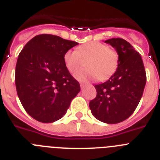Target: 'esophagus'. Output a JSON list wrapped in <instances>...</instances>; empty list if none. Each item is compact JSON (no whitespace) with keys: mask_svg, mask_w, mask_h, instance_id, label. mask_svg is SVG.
Returning a JSON list of instances; mask_svg holds the SVG:
<instances>
[{"mask_svg":"<svg viewBox=\"0 0 160 160\" xmlns=\"http://www.w3.org/2000/svg\"><path fill=\"white\" fill-rule=\"evenodd\" d=\"M86 83H83V82H82V83H80V87H81V89H84V87H86Z\"/></svg>","mask_w":160,"mask_h":160,"instance_id":"34e87169","label":"esophagus"}]
</instances>
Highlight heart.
I'll return each mask as SVG.
<instances>
[{"mask_svg": "<svg viewBox=\"0 0 160 160\" xmlns=\"http://www.w3.org/2000/svg\"><path fill=\"white\" fill-rule=\"evenodd\" d=\"M117 53L101 42H93L79 46L76 50H68L64 63L68 71L74 73L85 62L86 69L76 72L74 78L79 82H88L97 78L105 80L115 71L118 66Z\"/></svg>", "mask_w": 160, "mask_h": 160, "instance_id": "b5f03b06", "label": "heart"}]
</instances>
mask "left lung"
<instances>
[{
  "label": "left lung",
  "mask_w": 160,
  "mask_h": 160,
  "mask_svg": "<svg viewBox=\"0 0 160 160\" xmlns=\"http://www.w3.org/2000/svg\"><path fill=\"white\" fill-rule=\"evenodd\" d=\"M118 55L116 71L105 82L95 85L97 95L90 102L91 113L101 122H121L135 111L146 85V71L140 54L122 38L105 41Z\"/></svg>",
  "instance_id": "8db88e82"
}]
</instances>
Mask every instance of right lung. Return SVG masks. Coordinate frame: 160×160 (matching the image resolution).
<instances>
[{"label":"right lung","instance_id":"add662e5","mask_svg":"<svg viewBox=\"0 0 160 160\" xmlns=\"http://www.w3.org/2000/svg\"><path fill=\"white\" fill-rule=\"evenodd\" d=\"M78 44L55 35H37L19 53L17 93L25 111L37 121L49 123L62 118L80 91L64 63L65 53Z\"/></svg>","mask_w":160,"mask_h":160}]
</instances>
